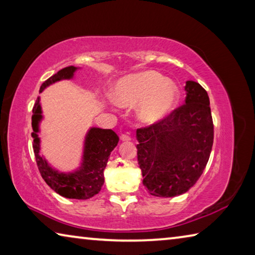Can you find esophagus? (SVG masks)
Masks as SVG:
<instances>
[{
    "label": "esophagus",
    "instance_id": "34e87169",
    "mask_svg": "<svg viewBox=\"0 0 255 255\" xmlns=\"http://www.w3.org/2000/svg\"><path fill=\"white\" fill-rule=\"evenodd\" d=\"M120 139L123 141H129L131 140V137L128 135V133H122V136H120Z\"/></svg>",
    "mask_w": 255,
    "mask_h": 255
}]
</instances>
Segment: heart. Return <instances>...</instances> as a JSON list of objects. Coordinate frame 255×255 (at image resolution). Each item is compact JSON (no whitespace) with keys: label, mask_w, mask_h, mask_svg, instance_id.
Listing matches in <instances>:
<instances>
[{"label":"heart","mask_w":255,"mask_h":255,"mask_svg":"<svg viewBox=\"0 0 255 255\" xmlns=\"http://www.w3.org/2000/svg\"><path fill=\"white\" fill-rule=\"evenodd\" d=\"M116 101L122 106L133 107L140 103L138 116L147 124L165 117L179 100V88L162 74L145 71L120 80L114 90Z\"/></svg>","instance_id":"1"}]
</instances>
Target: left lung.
<instances>
[{
  "label": "left lung",
  "instance_id": "1",
  "mask_svg": "<svg viewBox=\"0 0 255 255\" xmlns=\"http://www.w3.org/2000/svg\"><path fill=\"white\" fill-rule=\"evenodd\" d=\"M185 103L149 126L137 129V158L143 183L155 197L187 192L204 172L214 143L209 97L193 81Z\"/></svg>",
  "mask_w": 255,
  "mask_h": 255
}]
</instances>
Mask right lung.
<instances>
[{"label": "right lung", "mask_w": 255, "mask_h": 255, "mask_svg": "<svg viewBox=\"0 0 255 255\" xmlns=\"http://www.w3.org/2000/svg\"><path fill=\"white\" fill-rule=\"evenodd\" d=\"M76 67L68 66L58 71L41 84L39 91L42 92L46 86L64 79H71ZM32 129L33 152L40 174L45 182L57 192L58 195L68 199L85 200L90 199L101 190L105 182V171L110 153L117 146L119 138L111 129L91 128L85 138L83 163L77 171L73 173H59L51 169L42 156L39 155V137H38V124L41 119V108L39 98H37L32 108Z\"/></svg>", "instance_id": "right-lung-1"}]
</instances>
